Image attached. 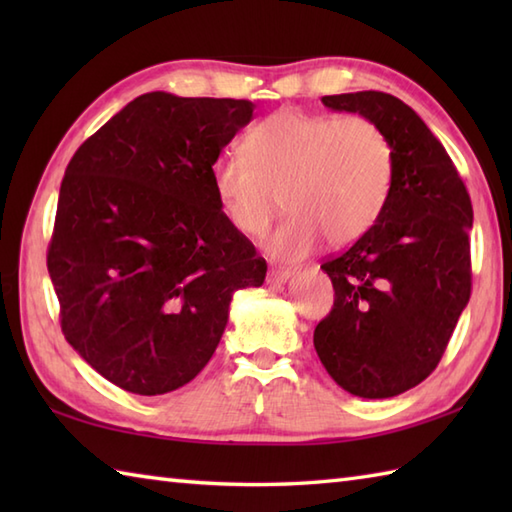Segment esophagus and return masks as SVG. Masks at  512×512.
<instances>
[{
  "label": "esophagus",
  "mask_w": 512,
  "mask_h": 512,
  "mask_svg": "<svg viewBox=\"0 0 512 512\" xmlns=\"http://www.w3.org/2000/svg\"><path fill=\"white\" fill-rule=\"evenodd\" d=\"M292 277L288 268H270L268 270V284H286V281Z\"/></svg>",
  "instance_id": "obj_1"
}]
</instances>
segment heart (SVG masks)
Returning a JSON list of instances; mask_svg holds the SVG:
<instances>
[{"label": "heart", "instance_id": "heart-1", "mask_svg": "<svg viewBox=\"0 0 512 512\" xmlns=\"http://www.w3.org/2000/svg\"><path fill=\"white\" fill-rule=\"evenodd\" d=\"M244 156L213 165V191L222 211L246 235H262L281 206L286 220L266 250L297 262L319 246L363 237L383 213L394 182V149L365 116H321L281 110L250 129Z\"/></svg>", "mask_w": 512, "mask_h": 512}]
</instances>
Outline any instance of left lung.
<instances>
[{"mask_svg": "<svg viewBox=\"0 0 512 512\" xmlns=\"http://www.w3.org/2000/svg\"><path fill=\"white\" fill-rule=\"evenodd\" d=\"M321 103L383 129L394 182L376 224L321 264L334 308L314 328V350L345 391L391 398L438 367L469 303L473 206L447 149L396 96L367 90Z\"/></svg>", "mask_w": 512, "mask_h": 512, "instance_id": "obj_1", "label": "left lung"}]
</instances>
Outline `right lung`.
<instances>
[{
    "mask_svg": "<svg viewBox=\"0 0 512 512\" xmlns=\"http://www.w3.org/2000/svg\"><path fill=\"white\" fill-rule=\"evenodd\" d=\"M255 105L149 92L76 149L48 273L61 330L116 387L158 396L211 361L235 290L266 262L222 211L213 165Z\"/></svg>",
    "mask_w": 512,
    "mask_h": 512,
    "instance_id": "obj_1",
    "label": "right lung"
}]
</instances>
